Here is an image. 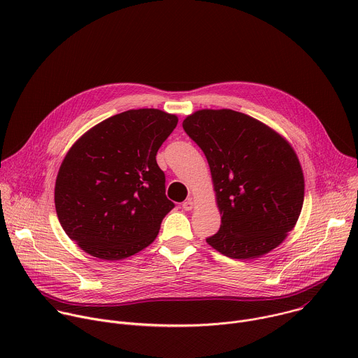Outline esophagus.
Returning a JSON list of instances; mask_svg holds the SVG:
<instances>
[{"label":"esophagus","instance_id":"esophagus-1","mask_svg":"<svg viewBox=\"0 0 358 358\" xmlns=\"http://www.w3.org/2000/svg\"><path fill=\"white\" fill-rule=\"evenodd\" d=\"M181 207H182V210H184V211H191V210L194 208V201H192L191 198H188L187 201H184V202H182V206H181Z\"/></svg>","mask_w":358,"mask_h":358}]
</instances>
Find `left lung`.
I'll list each match as a JSON object with an SVG mask.
<instances>
[{
  "label": "left lung",
  "mask_w": 358,
  "mask_h": 358,
  "mask_svg": "<svg viewBox=\"0 0 358 358\" xmlns=\"http://www.w3.org/2000/svg\"><path fill=\"white\" fill-rule=\"evenodd\" d=\"M182 127L207 157L222 214L207 242L232 259L259 258L280 245L304 199L292 145L262 122L231 109L198 110Z\"/></svg>",
  "instance_id": "8db88e82"
}]
</instances>
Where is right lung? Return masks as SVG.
<instances>
[{"instance_id":"1","label":"right lung","mask_w":358,"mask_h":358,"mask_svg":"<svg viewBox=\"0 0 358 358\" xmlns=\"http://www.w3.org/2000/svg\"><path fill=\"white\" fill-rule=\"evenodd\" d=\"M176 115L127 110L86 131L68 151L55 184V208L66 235L92 257L119 261L156 239L174 208L157 151Z\"/></svg>"}]
</instances>
